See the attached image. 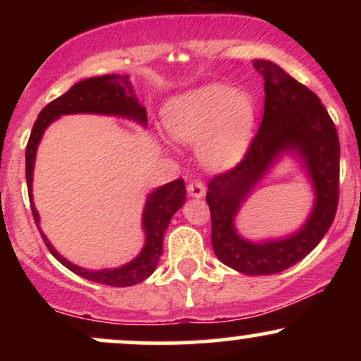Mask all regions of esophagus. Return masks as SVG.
Listing matches in <instances>:
<instances>
[{
	"mask_svg": "<svg viewBox=\"0 0 361 361\" xmlns=\"http://www.w3.org/2000/svg\"><path fill=\"white\" fill-rule=\"evenodd\" d=\"M186 190H188L190 197H195V198H202L205 195V185L202 183L200 180H195L192 183H188Z\"/></svg>",
	"mask_w": 361,
	"mask_h": 361,
	"instance_id": "1",
	"label": "esophagus"
}]
</instances>
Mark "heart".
<instances>
[{
	"instance_id": "1",
	"label": "heart",
	"mask_w": 361,
	"mask_h": 361,
	"mask_svg": "<svg viewBox=\"0 0 361 361\" xmlns=\"http://www.w3.org/2000/svg\"><path fill=\"white\" fill-rule=\"evenodd\" d=\"M169 137L198 146L197 154L214 171L233 168L251 140L255 106L250 97L224 85H209L173 98L164 109Z\"/></svg>"
}]
</instances>
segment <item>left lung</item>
Listing matches in <instances>:
<instances>
[{"mask_svg":"<svg viewBox=\"0 0 361 361\" xmlns=\"http://www.w3.org/2000/svg\"><path fill=\"white\" fill-rule=\"evenodd\" d=\"M264 80V114L243 161L209 183L212 247L224 264L244 275H275L299 263L321 243L339 200V140L319 97L270 61L252 64ZM281 152H295L313 181L317 202L308 222L283 240L251 243L233 227L240 204Z\"/></svg>","mask_w":361,"mask_h":361,"instance_id":"8db88e82","label":"left lung"}]
</instances>
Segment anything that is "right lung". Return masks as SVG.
I'll return each mask as SVG.
<instances>
[{"label": "right lung", "instance_id": "right-lung-1", "mask_svg": "<svg viewBox=\"0 0 361 361\" xmlns=\"http://www.w3.org/2000/svg\"><path fill=\"white\" fill-rule=\"evenodd\" d=\"M69 114L118 115V117L135 120L142 126L147 123L146 109L135 98L128 76H120V74H106V76L82 80L73 85L69 91H66L59 98L49 103L39 114V118L35 120L27 144V151H25V175H27L28 198H30L32 214H34L37 227H39V212L32 202V178H34L37 146H39L49 123L59 118L61 115ZM185 200L186 190L185 181L181 178L159 186L149 195L142 214V229L146 233V244H144L137 258H134L123 267L114 268V270H86V268L76 267L54 250L52 244L47 241V238L40 231V227L39 231L45 246L52 252L54 258L73 273L86 280L97 281V283L110 285V287H130V285L146 280L156 270L159 256L163 255V238L168 229V224L176 210L183 207Z\"/></svg>", "mask_w": 361, "mask_h": 361}]
</instances>
